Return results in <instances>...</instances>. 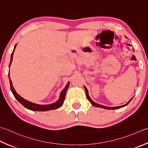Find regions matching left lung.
Returning a JSON list of instances; mask_svg holds the SVG:
<instances>
[{"instance_id": "left-lung-1", "label": "left lung", "mask_w": 148, "mask_h": 148, "mask_svg": "<svg viewBox=\"0 0 148 148\" xmlns=\"http://www.w3.org/2000/svg\"><path fill=\"white\" fill-rule=\"evenodd\" d=\"M84 88H85V92H86V96H87V99H88V101H89L90 102L91 104H92L93 106L98 107H101V108H103V109H120V108H121V107H124V106H127V105L129 103H130V102L131 101V100H132V98H131V100H130V101H129L127 103L125 104V105H123V106H119V107H108L103 106H101V105H100V104H98V103H95V101H93L92 100H91L90 98L89 97V96H88V90H87V88H86L85 87H84Z\"/></svg>"}]
</instances>
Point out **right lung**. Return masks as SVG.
Listing matches in <instances>:
<instances>
[{"instance_id":"obj_1","label":"right lung","mask_w":148,"mask_h":148,"mask_svg":"<svg viewBox=\"0 0 148 148\" xmlns=\"http://www.w3.org/2000/svg\"><path fill=\"white\" fill-rule=\"evenodd\" d=\"M16 45H17V44L15 45L14 49H13V52L12 53V55H11V60H10L9 67H10V66L11 65V63H12V60H13V52H14ZM8 76H9V79H10V88H11V90H12L13 96H15V98L17 99L18 101H19L24 107H26V108H27L28 109L32 110V111H49V110L58 109L63 105L64 100H65V98L66 90L69 86V82H68V83H67V85L65 87V88H64L62 91H61L60 97V99L58 100V101L55 102V103H53L52 104H50V105H38V104L32 103V102H30V101L26 100L25 99H24L21 97L20 95H18V94L16 92V91L15 90L14 88H13V87L12 82V81H11L10 77V73H8Z\"/></svg>"}]
</instances>
